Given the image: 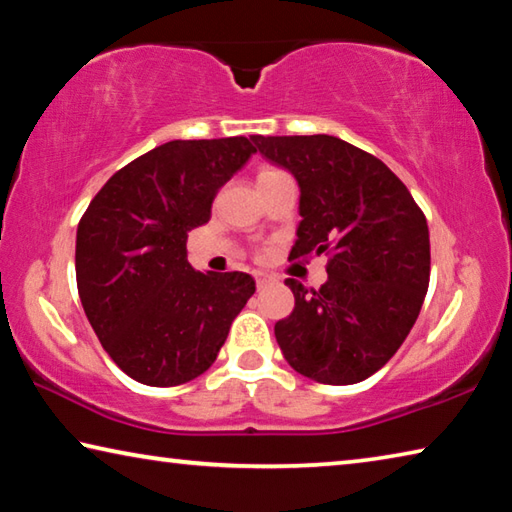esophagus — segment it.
<instances>
[{
  "instance_id": "esophagus-1",
  "label": "esophagus",
  "mask_w": 512,
  "mask_h": 512,
  "mask_svg": "<svg viewBox=\"0 0 512 512\" xmlns=\"http://www.w3.org/2000/svg\"><path fill=\"white\" fill-rule=\"evenodd\" d=\"M255 282H257V289H264V287H271V284H275L277 277L271 275V273L257 271V273H255Z\"/></svg>"
}]
</instances>
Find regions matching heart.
<instances>
[{
    "mask_svg": "<svg viewBox=\"0 0 512 512\" xmlns=\"http://www.w3.org/2000/svg\"><path fill=\"white\" fill-rule=\"evenodd\" d=\"M262 173H271V169H266V171H262ZM262 173H259V176H262Z\"/></svg>",
    "mask_w": 512,
    "mask_h": 512,
    "instance_id": "heart-1",
    "label": "heart"
}]
</instances>
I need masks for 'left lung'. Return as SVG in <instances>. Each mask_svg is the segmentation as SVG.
Segmentation results:
<instances>
[{
  "mask_svg": "<svg viewBox=\"0 0 512 512\" xmlns=\"http://www.w3.org/2000/svg\"><path fill=\"white\" fill-rule=\"evenodd\" d=\"M255 151L300 187L291 259L329 255L327 282H284L296 307L277 320L289 366L320 384L375 375L409 336L429 287L427 219L375 155L332 135H255Z\"/></svg>",
  "mask_w": 512,
  "mask_h": 512,
  "instance_id": "obj_1",
  "label": "left lung"
}]
</instances>
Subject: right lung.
Instances as JSON below:
<instances>
[{"label": "right lung", "instance_id": "obj_1", "mask_svg": "<svg viewBox=\"0 0 512 512\" xmlns=\"http://www.w3.org/2000/svg\"><path fill=\"white\" fill-rule=\"evenodd\" d=\"M253 140V137H250ZM248 137L173 140L119 169L76 230V284L94 334L128 377L178 386L212 366L255 293L248 273L194 271L187 235L255 153Z\"/></svg>", "mask_w": 512, "mask_h": 512}]
</instances>
